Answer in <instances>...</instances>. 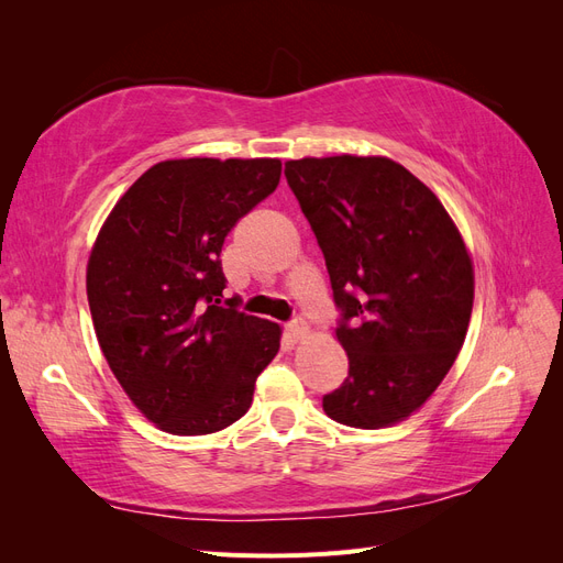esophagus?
<instances>
[{"label":"esophagus","instance_id":"esophagus-1","mask_svg":"<svg viewBox=\"0 0 563 563\" xmlns=\"http://www.w3.org/2000/svg\"><path fill=\"white\" fill-rule=\"evenodd\" d=\"M288 335H291L294 340H302V338H308V333H310V327L308 323H305L302 319H296L294 323H288Z\"/></svg>","mask_w":563,"mask_h":563}]
</instances>
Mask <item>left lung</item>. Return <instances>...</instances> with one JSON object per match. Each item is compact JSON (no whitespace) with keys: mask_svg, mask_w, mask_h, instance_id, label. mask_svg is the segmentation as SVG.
Here are the masks:
<instances>
[{"mask_svg":"<svg viewBox=\"0 0 563 563\" xmlns=\"http://www.w3.org/2000/svg\"><path fill=\"white\" fill-rule=\"evenodd\" d=\"M284 174L310 220L343 310L350 360L323 397L340 424L380 430L413 416L465 343L474 265L444 203L387 157L288 159Z\"/></svg>","mask_w":563,"mask_h":563,"instance_id":"left-lung-1","label":"left lung"}]
</instances>
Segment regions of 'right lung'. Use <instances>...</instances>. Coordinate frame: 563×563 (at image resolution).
Listing matches in <instances>:
<instances>
[{"mask_svg":"<svg viewBox=\"0 0 563 563\" xmlns=\"http://www.w3.org/2000/svg\"><path fill=\"white\" fill-rule=\"evenodd\" d=\"M279 159H166L106 218L87 263L98 345L133 406L159 430H225L279 352L275 321L220 305V251L236 220L275 192Z\"/></svg>","mask_w":563,"mask_h":563,"instance_id":"obj_1","label":"right lung"}]
</instances>
